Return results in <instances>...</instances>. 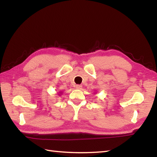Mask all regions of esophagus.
<instances>
[{
	"label": "esophagus",
	"mask_w": 157,
	"mask_h": 157,
	"mask_svg": "<svg viewBox=\"0 0 157 157\" xmlns=\"http://www.w3.org/2000/svg\"><path fill=\"white\" fill-rule=\"evenodd\" d=\"M75 87H76L77 89L80 90V89H82V85H76Z\"/></svg>",
	"instance_id": "1"
}]
</instances>
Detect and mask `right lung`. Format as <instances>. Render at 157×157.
<instances>
[{
  "instance_id": "right-lung-1",
  "label": "right lung",
  "mask_w": 157,
  "mask_h": 157,
  "mask_svg": "<svg viewBox=\"0 0 157 157\" xmlns=\"http://www.w3.org/2000/svg\"><path fill=\"white\" fill-rule=\"evenodd\" d=\"M60 93H61V92H60ZM59 95H60V94H59Z\"/></svg>"
}]
</instances>
